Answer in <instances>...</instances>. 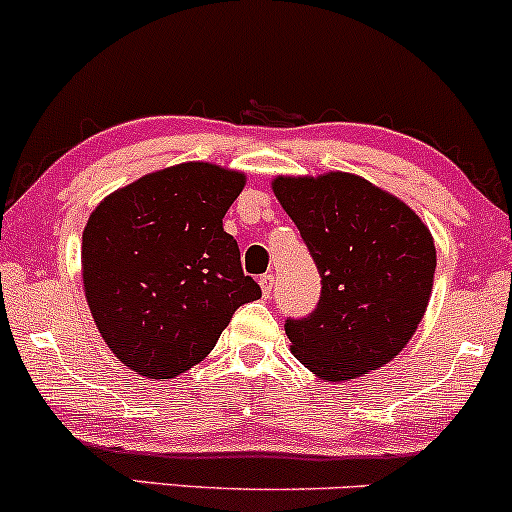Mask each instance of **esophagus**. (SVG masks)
<instances>
[{
  "label": "esophagus",
  "instance_id": "obj_1",
  "mask_svg": "<svg viewBox=\"0 0 512 512\" xmlns=\"http://www.w3.org/2000/svg\"><path fill=\"white\" fill-rule=\"evenodd\" d=\"M260 289H262V296H265V299H269V296H272V291H274V274H262V277H260Z\"/></svg>",
  "mask_w": 512,
  "mask_h": 512
}]
</instances>
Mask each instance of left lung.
<instances>
[{"label": "left lung", "mask_w": 512, "mask_h": 512, "mask_svg": "<svg viewBox=\"0 0 512 512\" xmlns=\"http://www.w3.org/2000/svg\"><path fill=\"white\" fill-rule=\"evenodd\" d=\"M272 192L320 272L318 308L286 320L291 352L325 381L391 362L425 316L435 240L411 206L352 172L274 177Z\"/></svg>", "instance_id": "1"}]
</instances>
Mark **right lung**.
Listing matches in <instances>:
<instances>
[{
  "label": "right lung",
  "mask_w": 512,
  "mask_h": 512,
  "mask_svg": "<svg viewBox=\"0 0 512 512\" xmlns=\"http://www.w3.org/2000/svg\"><path fill=\"white\" fill-rule=\"evenodd\" d=\"M245 172L182 162L116 189L89 213L82 284L109 350L148 379H174L216 347L262 291L223 216Z\"/></svg>",
  "instance_id": "add662e5"
}]
</instances>
